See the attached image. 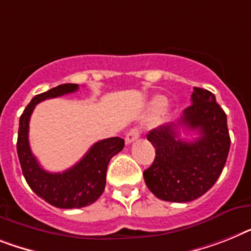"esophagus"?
<instances>
[{
    "mask_svg": "<svg viewBox=\"0 0 251 251\" xmlns=\"http://www.w3.org/2000/svg\"><path fill=\"white\" fill-rule=\"evenodd\" d=\"M138 137H140V129H138V128H132V129L128 130L124 140H126V144L129 145L132 144L134 140H137Z\"/></svg>",
    "mask_w": 251,
    "mask_h": 251,
    "instance_id": "1",
    "label": "esophagus"
}]
</instances>
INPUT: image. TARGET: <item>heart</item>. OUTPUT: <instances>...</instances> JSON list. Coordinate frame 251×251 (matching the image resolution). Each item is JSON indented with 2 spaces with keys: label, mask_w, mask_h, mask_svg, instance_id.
<instances>
[{
  "label": "heart",
  "mask_w": 251,
  "mask_h": 251,
  "mask_svg": "<svg viewBox=\"0 0 251 251\" xmlns=\"http://www.w3.org/2000/svg\"><path fill=\"white\" fill-rule=\"evenodd\" d=\"M165 105H167V100H165L164 97L161 96H158L155 97L154 100H152V110L154 111H161L165 107Z\"/></svg>",
  "instance_id": "1"
}]
</instances>
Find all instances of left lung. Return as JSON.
I'll list each match as a JSON object with an SVG mask.
<instances>
[{"label": "left lung", "instance_id": "8db88e82", "mask_svg": "<svg viewBox=\"0 0 251 251\" xmlns=\"http://www.w3.org/2000/svg\"><path fill=\"white\" fill-rule=\"evenodd\" d=\"M191 105L177 122L150 130L148 140L155 148V159L144 172L146 186L156 198L188 202L212 188L228 156L227 115L208 90L194 87ZM196 131L194 141L178 139L180 128Z\"/></svg>", "mask_w": 251, "mask_h": 251}]
</instances>
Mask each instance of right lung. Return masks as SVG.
Listing matches in <instances>:
<instances>
[{
  "label": "right lung",
  "mask_w": 251,
  "mask_h": 251,
  "mask_svg": "<svg viewBox=\"0 0 251 251\" xmlns=\"http://www.w3.org/2000/svg\"><path fill=\"white\" fill-rule=\"evenodd\" d=\"M76 90L78 84L66 83L39 93L33 97L19 121L16 149L26 183L39 198L60 209L83 208L96 201L105 190L109 161L124 148L123 138L110 137L93 144L83 158L65 172L50 173L39 165L29 146L30 115L41 101L75 92Z\"/></svg>",
  "instance_id": "1"
}]
</instances>
